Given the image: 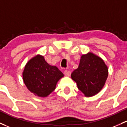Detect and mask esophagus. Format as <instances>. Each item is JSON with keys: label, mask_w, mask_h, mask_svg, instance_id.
<instances>
[{"label": "esophagus", "mask_w": 127, "mask_h": 127, "mask_svg": "<svg viewBox=\"0 0 127 127\" xmlns=\"http://www.w3.org/2000/svg\"><path fill=\"white\" fill-rule=\"evenodd\" d=\"M64 74L66 75V76H69L71 75V72L67 70V69H66V70L64 71Z\"/></svg>", "instance_id": "obj_1"}]
</instances>
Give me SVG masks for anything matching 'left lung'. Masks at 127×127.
<instances>
[{
    "mask_svg": "<svg viewBox=\"0 0 127 127\" xmlns=\"http://www.w3.org/2000/svg\"><path fill=\"white\" fill-rule=\"evenodd\" d=\"M108 76V69L102 60L89 53L82 55L79 66L71 74V78L85 96H91L99 92Z\"/></svg>",
    "mask_w": 127,
    "mask_h": 127,
    "instance_id": "8db88e82",
    "label": "left lung"
}]
</instances>
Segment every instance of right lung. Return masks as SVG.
Instances as JSON below:
<instances>
[{
    "mask_svg": "<svg viewBox=\"0 0 127 127\" xmlns=\"http://www.w3.org/2000/svg\"><path fill=\"white\" fill-rule=\"evenodd\" d=\"M63 76L56 66L50 65L40 55L30 60L23 73V81L28 89L41 97L52 93L57 82Z\"/></svg>",
    "mask_w": 127,
    "mask_h": 127,
    "instance_id": "obj_1",
    "label": "right lung"
}]
</instances>
